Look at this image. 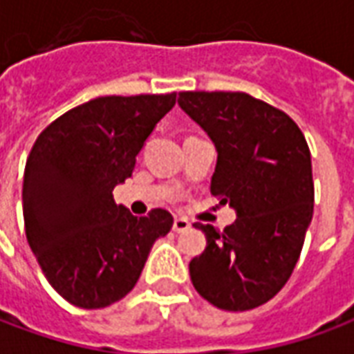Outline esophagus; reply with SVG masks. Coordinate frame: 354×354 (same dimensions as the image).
Here are the masks:
<instances>
[{"label":"esophagus","instance_id":"34e87169","mask_svg":"<svg viewBox=\"0 0 354 354\" xmlns=\"http://www.w3.org/2000/svg\"><path fill=\"white\" fill-rule=\"evenodd\" d=\"M189 227H192V223L187 222L185 218H176L174 223H172V230L176 231V233H184V231H187Z\"/></svg>","mask_w":354,"mask_h":354}]
</instances>
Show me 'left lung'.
Segmentation results:
<instances>
[{
  "label": "left lung",
  "mask_w": 354,
  "mask_h": 354,
  "mask_svg": "<svg viewBox=\"0 0 354 354\" xmlns=\"http://www.w3.org/2000/svg\"><path fill=\"white\" fill-rule=\"evenodd\" d=\"M180 108L218 149L210 192L237 210L225 230L195 223L207 248L189 261L195 290L225 311L267 304L288 282L313 218L311 151L282 109L246 93L184 91Z\"/></svg>",
  "instance_id": "left-lung-1"
}]
</instances>
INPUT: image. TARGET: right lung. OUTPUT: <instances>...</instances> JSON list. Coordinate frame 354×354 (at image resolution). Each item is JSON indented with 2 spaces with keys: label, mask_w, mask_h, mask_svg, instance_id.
<instances>
[{
  "label": "right lung",
  "mask_w": 354,
  "mask_h": 354,
  "mask_svg": "<svg viewBox=\"0 0 354 354\" xmlns=\"http://www.w3.org/2000/svg\"><path fill=\"white\" fill-rule=\"evenodd\" d=\"M176 93L100 96L45 127L24 169L22 210L32 252L66 301L102 309L138 282L151 246L172 227L153 208L136 218L113 187L132 176L136 155Z\"/></svg>",
  "instance_id": "1"
}]
</instances>
